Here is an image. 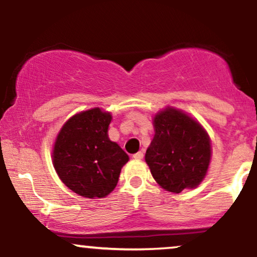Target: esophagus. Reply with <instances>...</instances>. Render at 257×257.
I'll use <instances>...</instances> for the list:
<instances>
[{"label":"esophagus","mask_w":257,"mask_h":257,"mask_svg":"<svg viewBox=\"0 0 257 257\" xmlns=\"http://www.w3.org/2000/svg\"><path fill=\"white\" fill-rule=\"evenodd\" d=\"M143 157H144V153L141 151H139V152L135 153V155H133V158L138 159V161H139V159H143Z\"/></svg>","instance_id":"obj_1"}]
</instances>
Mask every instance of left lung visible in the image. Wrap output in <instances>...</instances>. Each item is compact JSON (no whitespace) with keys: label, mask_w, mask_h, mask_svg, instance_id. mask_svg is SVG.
<instances>
[{"label":"left lung","mask_w":257,"mask_h":257,"mask_svg":"<svg viewBox=\"0 0 257 257\" xmlns=\"http://www.w3.org/2000/svg\"><path fill=\"white\" fill-rule=\"evenodd\" d=\"M155 135L145 161L153 179L168 192L196 188L205 178L211 159V143L202 124L175 107L153 117Z\"/></svg>","instance_id":"obj_1"}]
</instances>
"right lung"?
I'll return each mask as SVG.
<instances>
[{
    "mask_svg": "<svg viewBox=\"0 0 257 257\" xmlns=\"http://www.w3.org/2000/svg\"><path fill=\"white\" fill-rule=\"evenodd\" d=\"M110 112L94 107L65 122L53 146V166L70 190L85 198H104L116 187L128 155L108 138Z\"/></svg>",
    "mask_w": 257,
    "mask_h": 257,
    "instance_id": "1",
    "label": "right lung"
}]
</instances>
